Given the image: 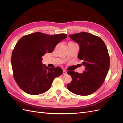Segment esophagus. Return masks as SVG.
Returning a JSON list of instances; mask_svg holds the SVG:
<instances>
[{"label":"esophagus","instance_id":"esophagus-1","mask_svg":"<svg viewBox=\"0 0 123 123\" xmlns=\"http://www.w3.org/2000/svg\"><path fill=\"white\" fill-rule=\"evenodd\" d=\"M67 74V71H66V70H63V74H64V75H66Z\"/></svg>","mask_w":123,"mask_h":123}]
</instances>
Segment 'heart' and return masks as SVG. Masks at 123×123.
<instances>
[{
	"label": "heart",
	"instance_id": "1",
	"mask_svg": "<svg viewBox=\"0 0 123 123\" xmlns=\"http://www.w3.org/2000/svg\"><path fill=\"white\" fill-rule=\"evenodd\" d=\"M71 43H72V42H71Z\"/></svg>",
	"mask_w": 123,
	"mask_h": 123
}]
</instances>
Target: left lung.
Segmentation results:
<instances>
[{"mask_svg":"<svg viewBox=\"0 0 123 123\" xmlns=\"http://www.w3.org/2000/svg\"><path fill=\"white\" fill-rule=\"evenodd\" d=\"M69 36L79 44L78 57L82 60L85 70L82 74L68 72L72 81L67 87L78 95H91L103 85L108 72L110 60L107 48L100 37L92 34L81 32Z\"/></svg>","mask_w":123,"mask_h":123,"instance_id":"obj_1","label":"left lung"}]
</instances>
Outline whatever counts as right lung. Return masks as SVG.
<instances>
[{"mask_svg":"<svg viewBox=\"0 0 123 123\" xmlns=\"http://www.w3.org/2000/svg\"><path fill=\"white\" fill-rule=\"evenodd\" d=\"M67 37L66 34L48 35L36 32L24 36L17 42L12 55L13 75L25 92L40 95L49 89L53 80L63 73L59 67L49 68L42 64V56L53 52Z\"/></svg>","mask_w":123,"mask_h":123,"instance_id":"obj_1","label":"right lung"}]
</instances>
